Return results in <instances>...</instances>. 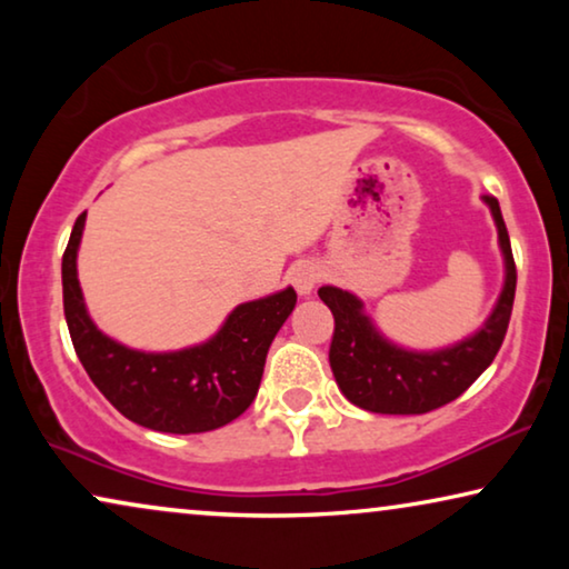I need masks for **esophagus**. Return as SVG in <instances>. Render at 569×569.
Instances as JSON below:
<instances>
[{"label":"esophagus","mask_w":569,"mask_h":569,"mask_svg":"<svg viewBox=\"0 0 569 569\" xmlns=\"http://www.w3.org/2000/svg\"><path fill=\"white\" fill-rule=\"evenodd\" d=\"M318 279H321V269L310 261L295 263L290 271V282L295 284V290H298V295H302V298H308V295L316 290Z\"/></svg>","instance_id":"obj_1"}]
</instances>
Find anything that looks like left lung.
<instances>
[{"label":"left lung","mask_w":569,"mask_h":569,"mask_svg":"<svg viewBox=\"0 0 569 569\" xmlns=\"http://www.w3.org/2000/svg\"><path fill=\"white\" fill-rule=\"evenodd\" d=\"M481 201L489 207L497 228L502 290L485 323L469 337L438 349L403 347L378 329L355 292L333 284L318 290V298L331 308L337 323L329 362L349 403L372 415H425L458 399L492 365L516 300V263L500 204L495 197H481Z\"/></svg>","instance_id":"8db88e82"}]
</instances>
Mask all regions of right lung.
I'll return each mask as SVG.
<instances>
[{"instance_id":"add662e5","label":"right lung","mask_w":569,"mask_h":569,"mask_svg":"<svg viewBox=\"0 0 569 569\" xmlns=\"http://www.w3.org/2000/svg\"><path fill=\"white\" fill-rule=\"evenodd\" d=\"M84 217L88 212L77 217L69 236L61 284L69 337L98 391L123 417L154 432H209L238 419L259 393L267 352L295 310L298 292L284 287L240 302L199 345L168 352L127 347L98 329L77 279Z\"/></svg>"}]
</instances>
